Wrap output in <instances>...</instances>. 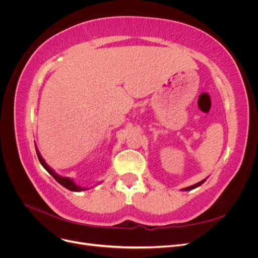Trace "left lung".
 Masks as SVG:
<instances>
[{
    "label": "left lung",
    "mask_w": 258,
    "mask_h": 258,
    "mask_svg": "<svg viewBox=\"0 0 258 258\" xmlns=\"http://www.w3.org/2000/svg\"><path fill=\"white\" fill-rule=\"evenodd\" d=\"M206 182V179H202V181H200V182H198L197 184H195V185H191V186H188V187H186V188H183V190H191V189H194V188H197L198 186H200L201 184H204Z\"/></svg>",
    "instance_id": "left-lung-1"
}]
</instances>
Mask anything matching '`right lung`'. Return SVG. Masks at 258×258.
<instances>
[{
  "instance_id": "right-lung-1",
  "label": "right lung",
  "mask_w": 258,
  "mask_h": 258,
  "mask_svg": "<svg viewBox=\"0 0 258 258\" xmlns=\"http://www.w3.org/2000/svg\"><path fill=\"white\" fill-rule=\"evenodd\" d=\"M35 150H36V154H37V158H38V160H40L41 165L45 168V170L47 171V172H48L54 179H56V181H57L59 184H61L62 186L66 187V188H68L69 190H72V191H83V190L89 189V188H87V187H82V186H79L77 184H75L74 181H73V179H72L71 177L61 176V175H59L58 173L54 172V171H53V170L47 165V163H46V161L43 159V157L41 156L40 152H38L36 146H35Z\"/></svg>"
}]
</instances>
